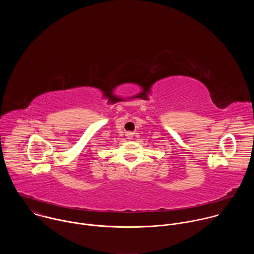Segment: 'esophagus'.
<instances>
[{"instance_id":"esophagus-1","label":"esophagus","mask_w":254,"mask_h":254,"mask_svg":"<svg viewBox=\"0 0 254 254\" xmlns=\"http://www.w3.org/2000/svg\"><path fill=\"white\" fill-rule=\"evenodd\" d=\"M127 136L128 138H131V137L133 136V133H132V132H127Z\"/></svg>"}]
</instances>
